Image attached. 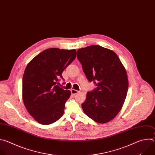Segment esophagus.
Segmentation results:
<instances>
[{
	"label": "esophagus",
	"mask_w": 155,
	"mask_h": 155,
	"mask_svg": "<svg viewBox=\"0 0 155 155\" xmlns=\"http://www.w3.org/2000/svg\"><path fill=\"white\" fill-rule=\"evenodd\" d=\"M71 94L72 95H76V94H77L78 93H79V91H78V90H75V89H71Z\"/></svg>",
	"instance_id": "obj_1"
}]
</instances>
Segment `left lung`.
Instances as JSON below:
<instances>
[{"label": "left lung", "mask_w": 155, "mask_h": 155, "mask_svg": "<svg viewBox=\"0 0 155 155\" xmlns=\"http://www.w3.org/2000/svg\"><path fill=\"white\" fill-rule=\"evenodd\" d=\"M77 57L88 81L97 86L87 92L82 109L96 122L107 123L118 114L126 99V70L113 51L98 45L79 49Z\"/></svg>", "instance_id": "obj_1"}]
</instances>
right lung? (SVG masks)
<instances>
[{
  "label": "right lung",
  "mask_w": 155,
  "mask_h": 155,
  "mask_svg": "<svg viewBox=\"0 0 155 155\" xmlns=\"http://www.w3.org/2000/svg\"><path fill=\"white\" fill-rule=\"evenodd\" d=\"M76 57L75 49L49 48L27 65L22 78V100L28 113L40 124L50 125L63 115L71 91L57 84Z\"/></svg>",
  "instance_id": "obj_1"
}]
</instances>
